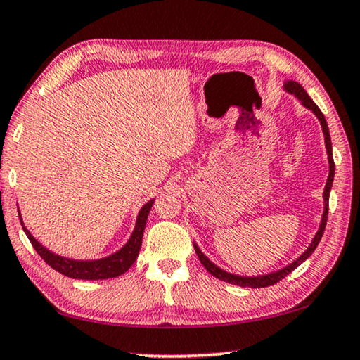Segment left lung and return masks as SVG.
Returning <instances> with one entry per match:
<instances>
[{
    "mask_svg": "<svg viewBox=\"0 0 360 360\" xmlns=\"http://www.w3.org/2000/svg\"><path fill=\"white\" fill-rule=\"evenodd\" d=\"M285 89L288 91V93L295 94L296 98H298L301 102H303V105L311 108V110L316 113L317 118L321 120V124H322V129H323V136H325V147H327V153H328V163H330V174H328V179H327V184H325V191H323V200H325V210H323V216H322V222H321V229L316 233V237H314L312 243L307 247L306 252L300 256L298 259L293 261L292 264H288L287 267H283V269L277 271V272H272V274H267V276H258V277H242V276H236V274H229L226 271L219 269L218 266H214L213 262H211L207 256H205L200 248L197 247V245H193V248H195V253L198 256V259H200L202 264L205 266V269H207L211 276H214L216 278H219V281H224L227 283H233V285H238V287H250V288H264V287H269V285H274L277 282H281L283 277H287L290 272L295 271L296 267H298L301 262H304L309 256L312 255L314 250L317 248L319 242H321V238L323 236V231H325V226H327V216H328V197H330V189H332V184H333V178H335V162H333V153H332V141H330V133H328V124H327V120H325L323 113L321 112V108H319L316 104H314V101L307 96V93L304 91V88L301 86L300 83L296 82H287L285 83Z\"/></svg>",
    "mask_w": 360,
    "mask_h": 360,
    "instance_id": "1",
    "label": "left lung"
}]
</instances>
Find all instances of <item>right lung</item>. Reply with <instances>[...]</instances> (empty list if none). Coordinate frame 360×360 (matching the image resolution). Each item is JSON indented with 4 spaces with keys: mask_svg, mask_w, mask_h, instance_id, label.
<instances>
[{
    "mask_svg": "<svg viewBox=\"0 0 360 360\" xmlns=\"http://www.w3.org/2000/svg\"><path fill=\"white\" fill-rule=\"evenodd\" d=\"M153 200L147 202L144 207L141 208L138 221H136V227L133 231V236L128 240V243L120 250V252L107 256L104 259H96V261H75L62 258L59 255L51 253L43 245L35 240V237L27 231V227L22 222V229L25 231L28 240H30L32 247L37 250V253L41 256L46 264H49L57 272L64 274V276L70 278H82V281H102V278H113L122 276L127 272L133 262L136 261L139 255L141 245H142V236H144L147 216L152 208ZM20 218V216H19Z\"/></svg>",
    "mask_w": 360,
    "mask_h": 360,
    "instance_id": "1",
    "label": "right lung"
}]
</instances>
